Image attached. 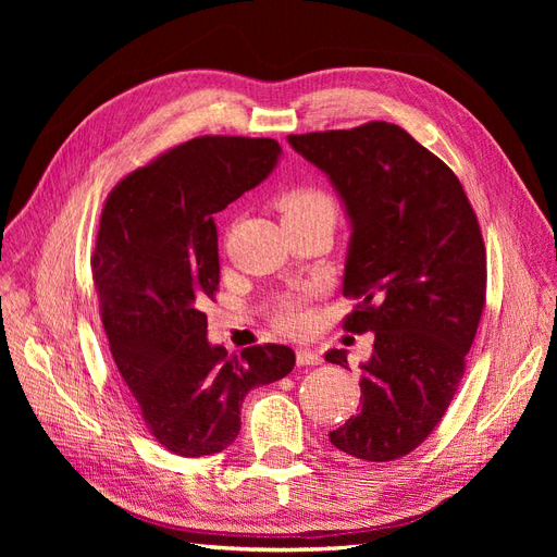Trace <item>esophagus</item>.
Returning <instances> with one entry per match:
<instances>
[{
	"label": "esophagus",
	"instance_id": "obj_1",
	"mask_svg": "<svg viewBox=\"0 0 557 557\" xmlns=\"http://www.w3.org/2000/svg\"><path fill=\"white\" fill-rule=\"evenodd\" d=\"M297 364L299 367L320 364V352L313 348H297Z\"/></svg>",
	"mask_w": 557,
	"mask_h": 557
}]
</instances>
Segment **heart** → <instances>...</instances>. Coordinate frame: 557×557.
<instances>
[{"label":"heart","instance_id":"obj_1","mask_svg":"<svg viewBox=\"0 0 557 557\" xmlns=\"http://www.w3.org/2000/svg\"><path fill=\"white\" fill-rule=\"evenodd\" d=\"M278 207L283 211V218L307 215V213H318V211L334 213L330 197L313 190V188H297V190L285 193L278 199ZM274 323L281 330H288V332L305 330L307 327V301H305V297H301V295L281 297L278 305L274 307Z\"/></svg>","mask_w":557,"mask_h":557}]
</instances>
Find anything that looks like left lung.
Wrapping results in <instances>:
<instances>
[{
  "label": "left lung",
  "mask_w": 557,
  "mask_h": 557,
  "mask_svg": "<svg viewBox=\"0 0 557 557\" xmlns=\"http://www.w3.org/2000/svg\"><path fill=\"white\" fill-rule=\"evenodd\" d=\"M288 144L330 178L348 218L342 293L360 305L344 327L374 332L360 411L330 442L367 462L397 460L428 440L465 374L485 305L476 213L458 176L397 125L290 134ZM325 360L348 369V350Z\"/></svg>",
  "instance_id": "obj_1"
}]
</instances>
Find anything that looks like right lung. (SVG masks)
Masks as SVG:
<instances>
[{
	"instance_id": "obj_1",
	"label": "right lung",
	"mask_w": 557,
	"mask_h": 557,
	"mask_svg": "<svg viewBox=\"0 0 557 557\" xmlns=\"http://www.w3.org/2000/svg\"><path fill=\"white\" fill-rule=\"evenodd\" d=\"M274 139L197 137L123 178L109 195L92 274L111 356L146 428L183 458L225 450L244 397L288 376V346L227 358L207 339L205 305L221 283L213 213L260 185L281 158Z\"/></svg>"
}]
</instances>
